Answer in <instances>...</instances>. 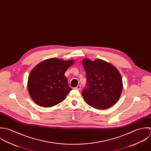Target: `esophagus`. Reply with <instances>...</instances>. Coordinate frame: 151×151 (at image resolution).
I'll list each match as a JSON object with an SVG mask.
<instances>
[{"instance_id": "1", "label": "esophagus", "mask_w": 151, "mask_h": 151, "mask_svg": "<svg viewBox=\"0 0 151 151\" xmlns=\"http://www.w3.org/2000/svg\"><path fill=\"white\" fill-rule=\"evenodd\" d=\"M81 85H78L77 87L75 88V89H76V90H80V89H81Z\"/></svg>"}]
</instances>
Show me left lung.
<instances>
[{"mask_svg": "<svg viewBox=\"0 0 151 151\" xmlns=\"http://www.w3.org/2000/svg\"><path fill=\"white\" fill-rule=\"evenodd\" d=\"M87 85L82 92L86 103L91 107L103 110L110 108L119 100L122 91L120 72L111 64L97 59H84Z\"/></svg>", "mask_w": 151, "mask_h": 151, "instance_id": "left-lung-1", "label": "left lung"}]
</instances>
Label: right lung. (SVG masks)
<instances>
[{"label": "right lung", "instance_id": "right-lung-1", "mask_svg": "<svg viewBox=\"0 0 151 151\" xmlns=\"http://www.w3.org/2000/svg\"><path fill=\"white\" fill-rule=\"evenodd\" d=\"M73 60L50 58L37 65L30 72L28 91L38 105L50 107L62 102L72 89L65 72Z\"/></svg>", "mask_w": 151, "mask_h": 151}]
</instances>
